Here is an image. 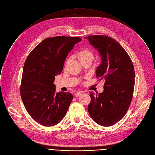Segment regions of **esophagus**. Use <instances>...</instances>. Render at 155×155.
<instances>
[{
    "instance_id": "esophagus-1",
    "label": "esophagus",
    "mask_w": 155,
    "mask_h": 155,
    "mask_svg": "<svg viewBox=\"0 0 155 155\" xmlns=\"http://www.w3.org/2000/svg\"><path fill=\"white\" fill-rule=\"evenodd\" d=\"M82 93H83L82 91H78V92H76V93L74 94V96H75L76 97H78V96H81V94Z\"/></svg>"
}]
</instances>
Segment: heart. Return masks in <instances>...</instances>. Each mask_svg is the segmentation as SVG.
<instances>
[{
	"label": "heart",
	"mask_w": 155,
	"mask_h": 155,
	"mask_svg": "<svg viewBox=\"0 0 155 155\" xmlns=\"http://www.w3.org/2000/svg\"><path fill=\"white\" fill-rule=\"evenodd\" d=\"M76 56L81 63L87 61H92L94 57L93 53L90 49L84 48L79 51L76 53Z\"/></svg>",
	"instance_id": "obj_1"
}]
</instances>
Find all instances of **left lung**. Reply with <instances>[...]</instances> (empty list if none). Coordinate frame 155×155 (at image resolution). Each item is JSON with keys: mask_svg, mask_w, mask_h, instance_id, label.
Wrapping results in <instances>:
<instances>
[{"mask_svg": "<svg viewBox=\"0 0 155 155\" xmlns=\"http://www.w3.org/2000/svg\"><path fill=\"white\" fill-rule=\"evenodd\" d=\"M85 38L101 55L96 76L105 81L102 93H90L88 112L98 124L110 126L123 118L132 102L135 86L134 65L127 53L110 37L96 35Z\"/></svg>", "mask_w": 155, "mask_h": 155, "instance_id": "8db88e82", "label": "left lung"}]
</instances>
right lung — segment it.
Returning <instances> with one entry per match:
<instances>
[{
  "label": "right lung",
  "instance_id": "right-lung-1",
  "mask_svg": "<svg viewBox=\"0 0 155 155\" xmlns=\"http://www.w3.org/2000/svg\"><path fill=\"white\" fill-rule=\"evenodd\" d=\"M80 37L58 36L45 39L28 56L20 87V96L30 116L42 126L58 124L73 100L70 93H56L55 76L60 74L68 52Z\"/></svg>",
  "mask_w": 155,
  "mask_h": 155
}]
</instances>
